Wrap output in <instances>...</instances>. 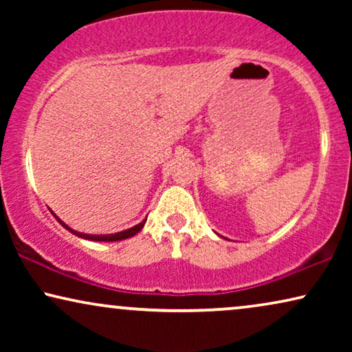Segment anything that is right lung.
I'll return each mask as SVG.
<instances>
[{"mask_svg":"<svg viewBox=\"0 0 352 352\" xmlns=\"http://www.w3.org/2000/svg\"><path fill=\"white\" fill-rule=\"evenodd\" d=\"M56 219L59 221V223L64 226V228L69 230V232H72V234H75V235H78V237H81V239H86V240H94V242H117V240H124V239H128V237H133V235H136L139 230H141L142 228H144V224H146V219L142 221V223H139L138 226H134V228H131V229H126V230H122V232H117V234H109V235H91V234H81V232H76V230H74V229H70L69 226L67 224H64L62 223V221L57 218L56 216Z\"/></svg>","mask_w":352,"mask_h":352,"instance_id":"obj_1","label":"right lung"}]
</instances>
